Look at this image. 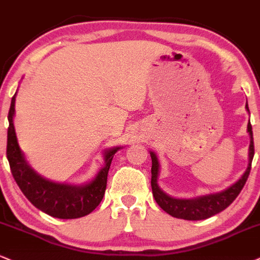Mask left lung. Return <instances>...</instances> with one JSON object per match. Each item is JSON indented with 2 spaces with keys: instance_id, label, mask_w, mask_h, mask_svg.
<instances>
[{
  "instance_id": "1",
  "label": "left lung",
  "mask_w": 260,
  "mask_h": 260,
  "mask_svg": "<svg viewBox=\"0 0 260 260\" xmlns=\"http://www.w3.org/2000/svg\"><path fill=\"white\" fill-rule=\"evenodd\" d=\"M246 109L249 113L248 105L246 103ZM247 131H248L249 137H251V143H249L248 149V167L243 175L237 180L235 184H233L226 190L218 192V193L204 194L196 198H190V200H180V198L170 197L166 192L161 191V188L158 185V176H159V161H158L157 155L153 152H149L152 158V179L151 186L153 197L158 206L160 207L164 212L170 214L174 218L185 219V220H203L208 219L210 216L218 214L226 209L231 203L236 200L239 196L241 190L245 186L247 179H248L249 172H251V166L254 155V142H253V131L252 125L248 123L247 125Z\"/></svg>"
}]
</instances>
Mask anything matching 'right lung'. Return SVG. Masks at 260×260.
I'll return each instance as SVG.
<instances>
[{"mask_svg": "<svg viewBox=\"0 0 260 260\" xmlns=\"http://www.w3.org/2000/svg\"><path fill=\"white\" fill-rule=\"evenodd\" d=\"M15 96L12 97L8 112L7 159L12 175L21 192L36 208L58 219H76L90 214L101 203L107 187V176L114 154L121 147H113L105 152V166L97 175L85 185L74 186L58 184L40 176L27 164L20 151L15 136L13 117L15 112Z\"/></svg>", "mask_w": 260, "mask_h": 260, "instance_id": "1", "label": "right lung"}]
</instances>
